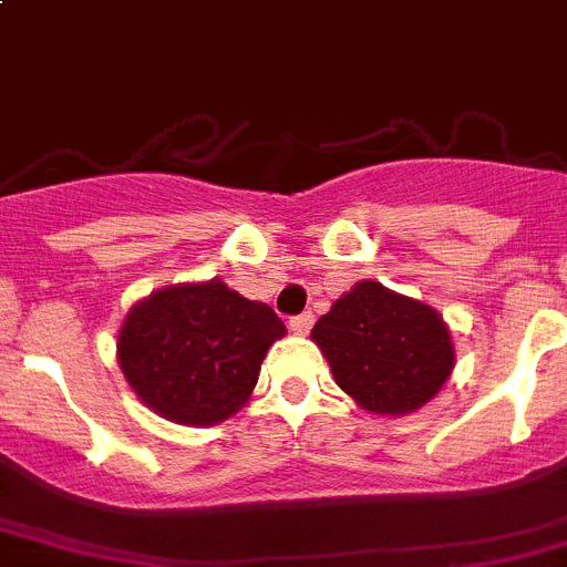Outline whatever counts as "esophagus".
Wrapping results in <instances>:
<instances>
[{
	"mask_svg": "<svg viewBox=\"0 0 567 567\" xmlns=\"http://www.w3.org/2000/svg\"><path fill=\"white\" fill-rule=\"evenodd\" d=\"M311 326H315V315H311V311H303V315H295L292 320H289V328H292L295 333H309Z\"/></svg>",
	"mask_w": 567,
	"mask_h": 567,
	"instance_id": "34e87169",
	"label": "esophagus"
}]
</instances>
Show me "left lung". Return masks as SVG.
Wrapping results in <instances>:
<instances>
[{
	"label": "left lung",
	"instance_id": "1",
	"mask_svg": "<svg viewBox=\"0 0 567 567\" xmlns=\"http://www.w3.org/2000/svg\"><path fill=\"white\" fill-rule=\"evenodd\" d=\"M337 384L375 414L429 403L454 370L451 333L429 306L361 280L311 328Z\"/></svg>",
	"mask_w": 567,
	"mask_h": 567
}]
</instances>
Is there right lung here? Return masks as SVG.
Instances as JSON below:
<instances>
[{
    "label": "right lung",
    "instance_id": "right-lung-1",
    "mask_svg": "<svg viewBox=\"0 0 567 567\" xmlns=\"http://www.w3.org/2000/svg\"><path fill=\"white\" fill-rule=\"evenodd\" d=\"M284 333L269 306L223 280L169 287L131 309L118 331V364L161 417L214 425L245 406L269 344Z\"/></svg>",
    "mask_w": 567,
    "mask_h": 567
}]
</instances>
